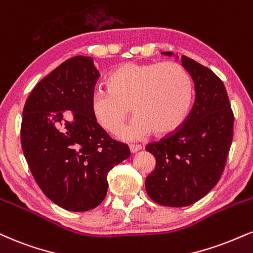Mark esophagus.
<instances>
[{"label":"esophagus","instance_id":"34e87169","mask_svg":"<svg viewBox=\"0 0 253 253\" xmlns=\"http://www.w3.org/2000/svg\"><path fill=\"white\" fill-rule=\"evenodd\" d=\"M141 146L140 145H129V151L130 153H136V152H139L141 150Z\"/></svg>","mask_w":253,"mask_h":253}]
</instances>
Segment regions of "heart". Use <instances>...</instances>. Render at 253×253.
<instances>
[{
    "label": "heart",
    "mask_w": 253,
    "mask_h": 253,
    "mask_svg": "<svg viewBox=\"0 0 253 253\" xmlns=\"http://www.w3.org/2000/svg\"><path fill=\"white\" fill-rule=\"evenodd\" d=\"M108 89H97L90 97L94 118L106 130L117 133L136 114L129 126L119 132L125 141L151 135H167L185 123L193 99L192 79L175 62H126L107 78Z\"/></svg>",
    "instance_id": "b5f03b06"
}]
</instances>
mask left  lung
I'll return each instance as SVG.
<instances>
[{
	"label": "left lung",
	"instance_id": "8db88e82",
	"mask_svg": "<svg viewBox=\"0 0 253 253\" xmlns=\"http://www.w3.org/2000/svg\"><path fill=\"white\" fill-rule=\"evenodd\" d=\"M161 54L179 59L172 51ZM181 65L194 84L192 111L178 132L146 146L156 158L146 192L169 208L192 205L217 185L233 138V113L223 81L187 56H181Z\"/></svg>",
	"mask_w": 253,
	"mask_h": 253
}]
</instances>
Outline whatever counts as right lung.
<instances>
[{
	"instance_id": "obj_1",
	"label": "right lung",
	"mask_w": 253,
	"mask_h": 253,
	"mask_svg": "<svg viewBox=\"0 0 253 253\" xmlns=\"http://www.w3.org/2000/svg\"><path fill=\"white\" fill-rule=\"evenodd\" d=\"M99 77L90 56L66 60L36 84L23 108L21 144L30 172L51 202L73 212L100 205L108 172L130 154L92 113Z\"/></svg>"
}]
</instances>
